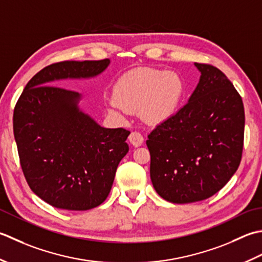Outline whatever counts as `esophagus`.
<instances>
[{
    "label": "esophagus",
    "mask_w": 262,
    "mask_h": 262,
    "mask_svg": "<svg viewBox=\"0 0 262 262\" xmlns=\"http://www.w3.org/2000/svg\"><path fill=\"white\" fill-rule=\"evenodd\" d=\"M129 141L135 147H140L143 143V136L139 131H132L129 136Z\"/></svg>",
    "instance_id": "obj_1"
}]
</instances>
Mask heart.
Here are the masks:
<instances>
[{"label":"heart","mask_w":262,"mask_h":262,"mask_svg":"<svg viewBox=\"0 0 262 262\" xmlns=\"http://www.w3.org/2000/svg\"><path fill=\"white\" fill-rule=\"evenodd\" d=\"M182 92L179 74L151 68L136 69L116 81L110 111L120 115L140 110L143 119L159 123L175 113Z\"/></svg>","instance_id":"obj_1"}]
</instances>
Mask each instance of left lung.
<instances>
[{"label":"left lung","instance_id":"left-lung-1","mask_svg":"<svg viewBox=\"0 0 262 262\" xmlns=\"http://www.w3.org/2000/svg\"><path fill=\"white\" fill-rule=\"evenodd\" d=\"M201 72L188 103L148 136L155 190L173 204L217 193L239 166L244 140L241 96L220 69L194 63Z\"/></svg>","mask_w":262,"mask_h":262}]
</instances>
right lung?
Listing matches in <instances>:
<instances>
[{
	"label": "right lung",
	"instance_id": "1",
	"mask_svg": "<svg viewBox=\"0 0 262 262\" xmlns=\"http://www.w3.org/2000/svg\"><path fill=\"white\" fill-rule=\"evenodd\" d=\"M110 60L63 61L36 73L15 104L13 133L20 165L35 194L66 210H89L107 198L130 131L105 129L78 107L80 95L54 80L90 78Z\"/></svg>",
	"mask_w": 262,
	"mask_h": 262
}]
</instances>
